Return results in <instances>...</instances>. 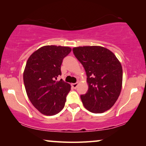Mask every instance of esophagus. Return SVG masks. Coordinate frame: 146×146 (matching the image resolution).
I'll return each instance as SVG.
<instances>
[{"label":"esophagus","instance_id":"1","mask_svg":"<svg viewBox=\"0 0 146 146\" xmlns=\"http://www.w3.org/2000/svg\"><path fill=\"white\" fill-rule=\"evenodd\" d=\"M78 84L79 83H72L71 84V86L73 87V88L74 89H76L77 87V86H78Z\"/></svg>","mask_w":146,"mask_h":146}]
</instances>
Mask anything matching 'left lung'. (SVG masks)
Masks as SVG:
<instances>
[{
    "label": "left lung",
    "mask_w": 146,
    "mask_h": 146,
    "mask_svg": "<svg viewBox=\"0 0 146 146\" xmlns=\"http://www.w3.org/2000/svg\"><path fill=\"white\" fill-rule=\"evenodd\" d=\"M73 53L87 75L88 90L81 99L89 111L100 113L110 110L121 93L123 70L115 55L100 46L74 47Z\"/></svg>",
    "instance_id": "1"
}]
</instances>
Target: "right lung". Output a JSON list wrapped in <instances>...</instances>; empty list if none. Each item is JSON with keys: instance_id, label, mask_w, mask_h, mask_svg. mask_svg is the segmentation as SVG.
<instances>
[{"instance_id": "add662e5", "label": "right lung", "mask_w": 146, "mask_h": 146, "mask_svg": "<svg viewBox=\"0 0 146 146\" xmlns=\"http://www.w3.org/2000/svg\"><path fill=\"white\" fill-rule=\"evenodd\" d=\"M71 51L69 46L46 45L35 51L27 60L23 81L31 104L41 113L53 115L63 110L71 85L62 79L63 60Z\"/></svg>"}]
</instances>
